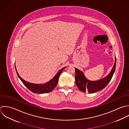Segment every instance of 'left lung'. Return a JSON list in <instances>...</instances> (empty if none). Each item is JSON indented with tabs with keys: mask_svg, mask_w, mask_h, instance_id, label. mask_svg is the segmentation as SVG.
I'll use <instances>...</instances> for the list:
<instances>
[{
	"mask_svg": "<svg viewBox=\"0 0 129 129\" xmlns=\"http://www.w3.org/2000/svg\"><path fill=\"white\" fill-rule=\"evenodd\" d=\"M116 65V58L114 66L109 74L103 79L95 81L88 80L81 71L75 68V82L77 86L83 92L88 91L89 93H94L103 89L112 79L115 71Z\"/></svg>",
	"mask_w": 129,
	"mask_h": 129,
	"instance_id": "obj_1",
	"label": "left lung"
}]
</instances>
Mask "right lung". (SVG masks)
Instances as JSON below:
<instances>
[{
	"label": "right lung",
	"instance_id": "right-lung-1",
	"mask_svg": "<svg viewBox=\"0 0 129 129\" xmlns=\"http://www.w3.org/2000/svg\"><path fill=\"white\" fill-rule=\"evenodd\" d=\"M15 70H16V73L17 74L18 77L22 81L23 84L29 90H30L31 92L34 93L42 94V93L50 92L52 91L55 88V87L56 86L58 83V79L60 77V75L65 67H64L62 69H61L51 80H50L49 82L45 84H34V83H31L25 81L19 75L18 73L16 71L15 66Z\"/></svg>",
	"mask_w": 129,
	"mask_h": 129
}]
</instances>
